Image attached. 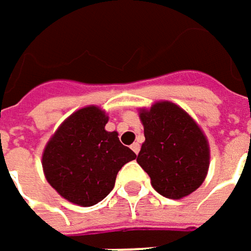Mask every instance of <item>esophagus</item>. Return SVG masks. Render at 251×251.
<instances>
[{
    "mask_svg": "<svg viewBox=\"0 0 251 251\" xmlns=\"http://www.w3.org/2000/svg\"><path fill=\"white\" fill-rule=\"evenodd\" d=\"M130 149L138 155V152H139V149H141V145H139L138 142H135V144H132V145H130Z\"/></svg>",
    "mask_w": 251,
    "mask_h": 251,
    "instance_id": "34e87169",
    "label": "esophagus"
}]
</instances>
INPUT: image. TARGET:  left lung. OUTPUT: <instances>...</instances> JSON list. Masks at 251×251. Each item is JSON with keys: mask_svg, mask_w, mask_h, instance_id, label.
<instances>
[{"mask_svg": "<svg viewBox=\"0 0 251 251\" xmlns=\"http://www.w3.org/2000/svg\"><path fill=\"white\" fill-rule=\"evenodd\" d=\"M145 142L136 162L151 178L156 193L178 200L194 193L205 179L210 165L208 142L179 106L155 103L139 115Z\"/></svg>", "mask_w": 251, "mask_h": 251, "instance_id": "left-lung-1", "label": "left lung"}]
</instances>
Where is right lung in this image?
<instances>
[{"label": "right lung", "instance_id": "1", "mask_svg": "<svg viewBox=\"0 0 251 251\" xmlns=\"http://www.w3.org/2000/svg\"><path fill=\"white\" fill-rule=\"evenodd\" d=\"M106 113L96 106L69 116L49 141L43 168L49 184L67 201L90 207L115 187L116 175L136 158L118 132H107Z\"/></svg>", "mask_w": 251, "mask_h": 251}]
</instances>
